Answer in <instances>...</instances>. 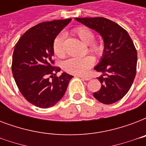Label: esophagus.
<instances>
[{"instance_id":"obj_1","label":"esophagus","mask_w":146,"mask_h":146,"mask_svg":"<svg viewBox=\"0 0 146 146\" xmlns=\"http://www.w3.org/2000/svg\"><path fill=\"white\" fill-rule=\"evenodd\" d=\"M82 80H86V81H89V80H91V77H89V76H80Z\"/></svg>"}]
</instances>
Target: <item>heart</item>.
Masks as SVG:
<instances>
[{"mask_svg":"<svg viewBox=\"0 0 146 146\" xmlns=\"http://www.w3.org/2000/svg\"><path fill=\"white\" fill-rule=\"evenodd\" d=\"M73 33L83 43L87 45V50L96 56H101L104 51V46L102 43L95 42L94 33L86 27H77L73 29ZM64 37L63 34H59L53 42V51L57 57H64L65 50L64 48ZM95 63L93 57L87 55L82 57H72L66 60L63 64V69L66 73L77 76L87 74L89 69Z\"/></svg>","mask_w":146,"mask_h":146,"instance_id":"heart-1","label":"heart"}]
</instances>
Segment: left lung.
I'll return each instance as SVG.
<instances>
[{"label": "left lung", "mask_w": 146, "mask_h": 146, "mask_svg": "<svg viewBox=\"0 0 146 146\" xmlns=\"http://www.w3.org/2000/svg\"><path fill=\"white\" fill-rule=\"evenodd\" d=\"M97 32L104 41V51L94 69L102 75L99 91L93 96L101 103L111 104L120 100L130 89L136 73L137 52L128 33L104 17L75 18Z\"/></svg>", "instance_id": "8db88e82"}]
</instances>
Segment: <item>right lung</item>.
Listing matches in <instances>:
<instances>
[{
	"label": "right lung",
	"mask_w": 146,
	"mask_h": 146,
	"mask_svg": "<svg viewBox=\"0 0 146 146\" xmlns=\"http://www.w3.org/2000/svg\"><path fill=\"white\" fill-rule=\"evenodd\" d=\"M71 19L44 22L22 35L13 54L12 72L23 97L41 108L54 106L66 92L73 76L52 66L53 42ZM51 78V79L50 78Z\"/></svg>",
	"instance_id": "right-lung-1"
}]
</instances>
